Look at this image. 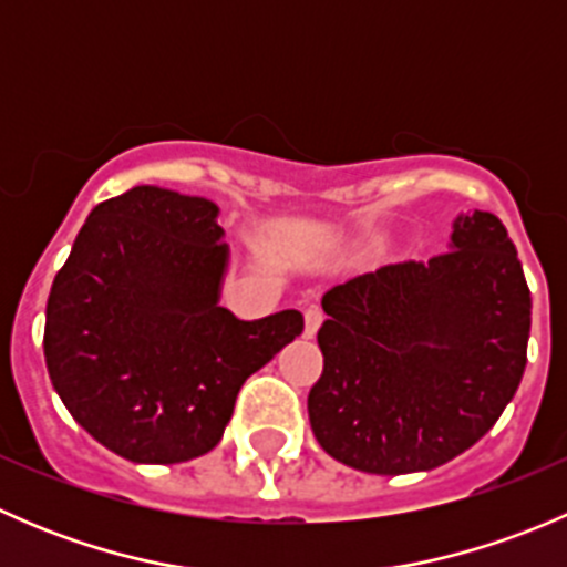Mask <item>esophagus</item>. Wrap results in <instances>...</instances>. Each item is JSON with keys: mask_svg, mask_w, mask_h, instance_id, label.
Returning <instances> with one entry per match:
<instances>
[{"mask_svg": "<svg viewBox=\"0 0 567 567\" xmlns=\"http://www.w3.org/2000/svg\"><path fill=\"white\" fill-rule=\"evenodd\" d=\"M320 323H323V310H320L318 305H310L305 312V334L307 337L316 334V331L320 329Z\"/></svg>", "mask_w": 567, "mask_h": 567, "instance_id": "obj_1", "label": "esophagus"}]
</instances>
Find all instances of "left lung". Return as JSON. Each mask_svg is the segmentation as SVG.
Here are the masks:
<instances>
[{
	"label": "left lung",
	"instance_id": "8db88e82",
	"mask_svg": "<svg viewBox=\"0 0 567 567\" xmlns=\"http://www.w3.org/2000/svg\"><path fill=\"white\" fill-rule=\"evenodd\" d=\"M307 398L318 444L370 474L427 472L485 436L522 384L532 299L505 225L458 216L453 241L337 285Z\"/></svg>",
	"mask_w": 567,
	"mask_h": 567
}]
</instances>
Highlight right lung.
<instances>
[{
	"label": "right lung",
	"instance_id": "1",
	"mask_svg": "<svg viewBox=\"0 0 567 567\" xmlns=\"http://www.w3.org/2000/svg\"><path fill=\"white\" fill-rule=\"evenodd\" d=\"M210 199L134 186L93 208L56 271L43 353L73 420L134 463L219 444L238 390L305 331L299 310L219 307L227 244Z\"/></svg>",
	"mask_w": 567,
	"mask_h": 567
}]
</instances>
